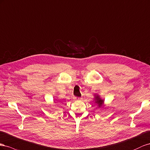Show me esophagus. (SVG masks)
I'll return each instance as SVG.
<instances>
[{"label": "esophagus", "instance_id": "esophagus-1", "mask_svg": "<svg viewBox=\"0 0 150 150\" xmlns=\"http://www.w3.org/2000/svg\"><path fill=\"white\" fill-rule=\"evenodd\" d=\"M73 99H74V100L75 101H79L81 99V98L80 97H74V98H73Z\"/></svg>", "mask_w": 150, "mask_h": 150}]
</instances>
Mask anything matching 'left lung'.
I'll use <instances>...</instances> for the list:
<instances>
[{
	"label": "left lung",
	"instance_id": "obj_1",
	"mask_svg": "<svg viewBox=\"0 0 150 150\" xmlns=\"http://www.w3.org/2000/svg\"><path fill=\"white\" fill-rule=\"evenodd\" d=\"M95 99H94V100H95V103L98 105V107L99 108H101V107L104 106V100L103 99H102L100 97V96L97 94H95Z\"/></svg>",
	"mask_w": 150,
	"mask_h": 150
}]
</instances>
